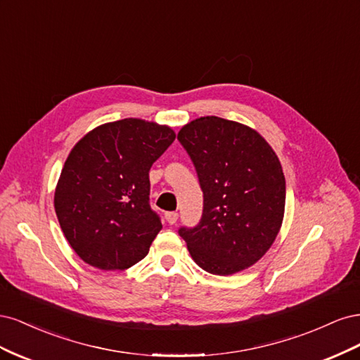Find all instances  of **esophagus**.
<instances>
[{
  "mask_svg": "<svg viewBox=\"0 0 360 360\" xmlns=\"http://www.w3.org/2000/svg\"><path fill=\"white\" fill-rule=\"evenodd\" d=\"M165 219H167V222L169 224V225H174L177 222V219H179V213H176V212H168L167 214H165Z\"/></svg>",
  "mask_w": 360,
  "mask_h": 360,
  "instance_id": "esophagus-1",
  "label": "esophagus"
}]
</instances>
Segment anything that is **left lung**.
I'll return each instance as SVG.
<instances>
[{
    "label": "left lung",
    "instance_id": "1",
    "mask_svg": "<svg viewBox=\"0 0 360 360\" xmlns=\"http://www.w3.org/2000/svg\"><path fill=\"white\" fill-rule=\"evenodd\" d=\"M177 138L204 193L200 224L179 231L192 259L219 276L254 266L284 221L285 177L274 148L255 129L214 115L192 120Z\"/></svg>",
    "mask_w": 360,
    "mask_h": 360
}]
</instances>
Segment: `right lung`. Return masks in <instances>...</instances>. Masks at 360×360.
<instances>
[{
	"mask_svg": "<svg viewBox=\"0 0 360 360\" xmlns=\"http://www.w3.org/2000/svg\"><path fill=\"white\" fill-rule=\"evenodd\" d=\"M174 139L167 124L124 118L94 127L73 146L53 207L64 237L86 264L126 270L148 254L162 230L148 204V171Z\"/></svg>",
	"mask_w": 360,
	"mask_h": 360,
	"instance_id": "obj_1",
	"label": "right lung"
}]
</instances>
